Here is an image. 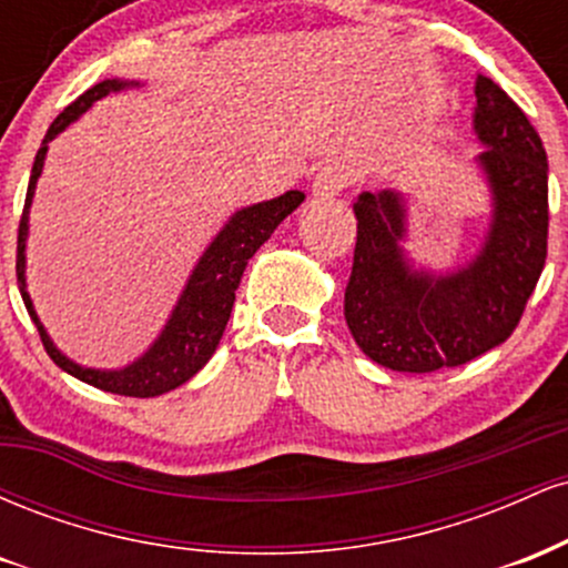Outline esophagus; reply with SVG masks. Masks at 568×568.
<instances>
[{
	"label": "esophagus",
	"instance_id": "esophagus-1",
	"mask_svg": "<svg viewBox=\"0 0 568 568\" xmlns=\"http://www.w3.org/2000/svg\"><path fill=\"white\" fill-rule=\"evenodd\" d=\"M347 184L349 179L347 173H344V168L328 165V168H321L315 179H312V194H315L317 200H331L336 197V194Z\"/></svg>",
	"mask_w": 568,
	"mask_h": 568
}]
</instances>
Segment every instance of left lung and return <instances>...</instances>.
<instances>
[{
    "mask_svg": "<svg viewBox=\"0 0 568 568\" xmlns=\"http://www.w3.org/2000/svg\"><path fill=\"white\" fill-rule=\"evenodd\" d=\"M470 168L488 194V224L467 262L435 270L410 256V194L361 192L344 321L374 363L429 374L499 347L518 325L547 256V154L513 98L475 77Z\"/></svg>",
    "mask_w": 568,
    "mask_h": 568,
    "instance_id": "8db88e82",
    "label": "left lung"
}]
</instances>
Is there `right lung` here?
<instances>
[{
  "instance_id": "1",
  "label": "right lung",
  "mask_w": 568,
  "mask_h": 568,
  "mask_svg": "<svg viewBox=\"0 0 568 568\" xmlns=\"http://www.w3.org/2000/svg\"><path fill=\"white\" fill-rule=\"evenodd\" d=\"M143 84L146 82L120 80V77L103 80L93 84L90 90H84L71 106H67L55 116L48 135H44L42 146H39L34 168H31L21 230H18L16 262L18 288H21L23 304L26 310H29L31 321H34L39 336H42L44 349L53 357L55 366L67 371L74 379L90 384V387L125 397H158L171 393V389L181 387V384L192 379V376L211 361L221 336H224L226 321H230V312L234 304V291H237L240 277H243L247 258L272 237V232L277 230L280 221L288 219L306 197L298 189H291V192L280 194L275 200L253 202V205L237 207V211L224 221V226L216 232V237L205 245V251H202L194 270L189 272L184 288H181L179 298H175L171 315H168L158 338H154L135 361H130L128 366L93 368L71 361L69 355H63V352L55 347V342L50 338L42 321H39L34 302H31L29 296V283H26V243H29L31 202H34L39 175L44 171L50 141L58 139V135H61L71 122L80 120L84 112H90L93 103L101 101V98H106L109 93H122V90L143 88Z\"/></svg>"
}]
</instances>
